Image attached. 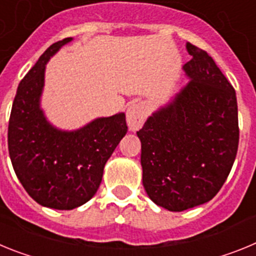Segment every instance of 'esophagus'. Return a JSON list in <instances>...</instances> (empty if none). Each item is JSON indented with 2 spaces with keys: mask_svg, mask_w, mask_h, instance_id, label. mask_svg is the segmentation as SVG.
I'll use <instances>...</instances> for the list:
<instances>
[{
  "mask_svg": "<svg viewBox=\"0 0 256 256\" xmlns=\"http://www.w3.org/2000/svg\"><path fill=\"white\" fill-rule=\"evenodd\" d=\"M146 119V106L142 102H133L126 110V123L130 130H138Z\"/></svg>",
  "mask_w": 256,
  "mask_h": 256,
  "instance_id": "obj_1",
  "label": "esophagus"
}]
</instances>
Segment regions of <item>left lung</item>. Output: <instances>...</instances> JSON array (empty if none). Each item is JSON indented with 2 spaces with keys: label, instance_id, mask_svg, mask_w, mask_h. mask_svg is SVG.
Here are the masks:
<instances>
[{
  "label": "left lung",
  "instance_id": "8db88e82",
  "mask_svg": "<svg viewBox=\"0 0 256 256\" xmlns=\"http://www.w3.org/2000/svg\"><path fill=\"white\" fill-rule=\"evenodd\" d=\"M190 82L148 118L141 140L142 183L148 198L170 212L212 200L227 180L238 148L234 87L212 56L187 42Z\"/></svg>",
  "mask_w": 256,
  "mask_h": 256
}]
</instances>
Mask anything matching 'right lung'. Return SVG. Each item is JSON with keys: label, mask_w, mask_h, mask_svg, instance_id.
Wrapping results in <instances>:
<instances>
[{"label": "right lung", "mask_w": 256, "mask_h": 256, "mask_svg": "<svg viewBox=\"0 0 256 256\" xmlns=\"http://www.w3.org/2000/svg\"><path fill=\"white\" fill-rule=\"evenodd\" d=\"M73 38L51 44L18 87L8 122V154L18 180L42 206L72 210L91 200L106 162L128 126L126 114L97 118L76 130H62L40 108L50 58Z\"/></svg>", "instance_id": "right-lung-1"}]
</instances>
